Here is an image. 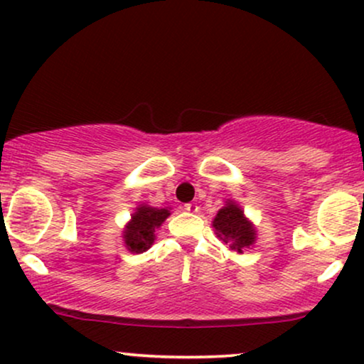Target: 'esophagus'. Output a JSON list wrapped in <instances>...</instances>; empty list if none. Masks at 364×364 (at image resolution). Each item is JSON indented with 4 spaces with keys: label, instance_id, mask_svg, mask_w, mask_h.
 Listing matches in <instances>:
<instances>
[{
    "label": "esophagus",
    "instance_id": "1",
    "mask_svg": "<svg viewBox=\"0 0 364 364\" xmlns=\"http://www.w3.org/2000/svg\"><path fill=\"white\" fill-rule=\"evenodd\" d=\"M185 210L190 211V213H196V211H198V205H196V203H186V205H185Z\"/></svg>",
    "mask_w": 364,
    "mask_h": 364
}]
</instances>
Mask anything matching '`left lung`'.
Here are the masks:
<instances>
[{"instance_id": "8db88e82", "label": "left lung", "mask_w": 364, "mask_h": 364, "mask_svg": "<svg viewBox=\"0 0 364 364\" xmlns=\"http://www.w3.org/2000/svg\"><path fill=\"white\" fill-rule=\"evenodd\" d=\"M215 232L225 243H232L230 248L243 252L255 242V230L243 216V211L235 203H227L218 211L213 220Z\"/></svg>"}]
</instances>
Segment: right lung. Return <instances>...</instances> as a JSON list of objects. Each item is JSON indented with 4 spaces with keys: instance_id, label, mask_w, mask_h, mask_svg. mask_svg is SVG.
Segmentation results:
<instances>
[{
    "instance_id": "obj_1",
    "label": "right lung",
    "mask_w": 364,
    "mask_h": 364,
    "mask_svg": "<svg viewBox=\"0 0 364 364\" xmlns=\"http://www.w3.org/2000/svg\"><path fill=\"white\" fill-rule=\"evenodd\" d=\"M169 216L166 208H151V206H139L132 220L129 222L126 232H124V242L126 247L134 254H142L153 245L156 237V228L161 227Z\"/></svg>"
}]
</instances>
